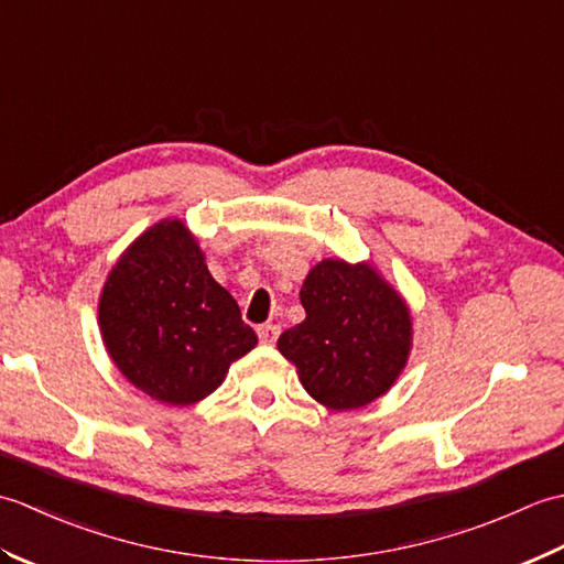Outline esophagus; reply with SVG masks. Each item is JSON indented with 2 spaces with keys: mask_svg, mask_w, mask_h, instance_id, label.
I'll use <instances>...</instances> for the list:
<instances>
[{
  "mask_svg": "<svg viewBox=\"0 0 564 564\" xmlns=\"http://www.w3.org/2000/svg\"><path fill=\"white\" fill-rule=\"evenodd\" d=\"M257 332H259L261 344H275V339H279V334H281V327L279 325H261Z\"/></svg>",
  "mask_w": 564,
  "mask_h": 564,
  "instance_id": "34e87169",
  "label": "esophagus"
}]
</instances>
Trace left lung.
<instances>
[{
  "label": "left lung",
  "instance_id": "obj_1",
  "mask_svg": "<svg viewBox=\"0 0 564 564\" xmlns=\"http://www.w3.org/2000/svg\"><path fill=\"white\" fill-rule=\"evenodd\" d=\"M305 319L279 337L313 400L334 412L361 410L400 378L412 351V313L373 263L322 259L307 271Z\"/></svg>",
  "mask_w": 564,
  "mask_h": 564
}]
</instances>
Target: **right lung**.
Masks as SVG:
<instances>
[{"instance_id": "obj_1", "label": "right lung", "mask_w": 564, "mask_h": 564, "mask_svg": "<svg viewBox=\"0 0 564 564\" xmlns=\"http://www.w3.org/2000/svg\"><path fill=\"white\" fill-rule=\"evenodd\" d=\"M99 329L130 386L172 406L206 400L257 346L178 218L154 223L118 257L99 295Z\"/></svg>"}]
</instances>
